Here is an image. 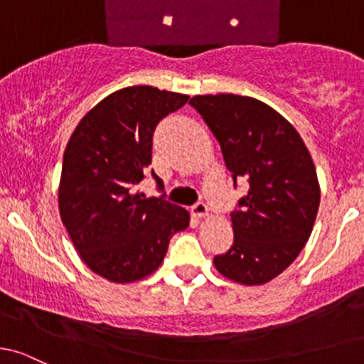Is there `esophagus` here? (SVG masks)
I'll list each match as a JSON object with an SVG mask.
<instances>
[{
    "mask_svg": "<svg viewBox=\"0 0 364 364\" xmlns=\"http://www.w3.org/2000/svg\"><path fill=\"white\" fill-rule=\"evenodd\" d=\"M191 213H193L194 217H207L208 215V207L207 205L203 203V201H198L196 205H193V207H191Z\"/></svg>",
    "mask_w": 364,
    "mask_h": 364,
    "instance_id": "1",
    "label": "esophagus"
}]
</instances>
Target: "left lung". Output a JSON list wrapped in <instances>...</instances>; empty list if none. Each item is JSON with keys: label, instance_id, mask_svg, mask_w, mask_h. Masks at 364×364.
Segmentation results:
<instances>
[{"label": "left lung", "instance_id": "1", "mask_svg": "<svg viewBox=\"0 0 364 364\" xmlns=\"http://www.w3.org/2000/svg\"><path fill=\"white\" fill-rule=\"evenodd\" d=\"M191 107L220 144L235 187L249 193L231 212L233 245L213 257L226 279L261 286L284 272L309 242L321 191L309 149L291 122L259 100L194 96Z\"/></svg>", "mask_w": 364, "mask_h": 364}]
</instances>
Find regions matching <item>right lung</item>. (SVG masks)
<instances>
[{"mask_svg":"<svg viewBox=\"0 0 364 364\" xmlns=\"http://www.w3.org/2000/svg\"><path fill=\"white\" fill-rule=\"evenodd\" d=\"M189 96L133 85L112 92L75 127L59 182V213L82 261L110 282L151 275L189 212L134 193L152 163L157 124ZM157 186L161 178L152 170Z\"/></svg>","mask_w":364,"mask_h":364,"instance_id":"obj_1","label":"right lung"}]
</instances>
